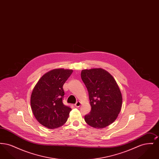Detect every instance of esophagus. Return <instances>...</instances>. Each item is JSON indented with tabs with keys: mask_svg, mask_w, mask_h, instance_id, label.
Returning <instances> with one entry per match:
<instances>
[{
	"mask_svg": "<svg viewBox=\"0 0 159 159\" xmlns=\"http://www.w3.org/2000/svg\"><path fill=\"white\" fill-rule=\"evenodd\" d=\"M75 106L76 107H79L80 106H81V103L79 101H77L76 104H75Z\"/></svg>",
	"mask_w": 159,
	"mask_h": 159,
	"instance_id": "34e87169",
	"label": "esophagus"
}]
</instances>
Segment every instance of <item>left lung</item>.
Returning a JSON list of instances; mask_svg holds the SVG:
<instances>
[{
	"instance_id": "left-lung-1",
	"label": "left lung",
	"mask_w": 159,
	"mask_h": 159,
	"mask_svg": "<svg viewBox=\"0 0 159 159\" xmlns=\"http://www.w3.org/2000/svg\"><path fill=\"white\" fill-rule=\"evenodd\" d=\"M81 77L88 93L91 106L84 116L88 125L102 129L115 121L120 113L122 97L113 77L102 68L83 70Z\"/></svg>"
}]
</instances>
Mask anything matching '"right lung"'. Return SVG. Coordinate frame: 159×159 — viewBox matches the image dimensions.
Segmentation results:
<instances>
[{
	"label": "right lung",
	"mask_w": 159,
	"mask_h": 159,
	"mask_svg": "<svg viewBox=\"0 0 159 159\" xmlns=\"http://www.w3.org/2000/svg\"><path fill=\"white\" fill-rule=\"evenodd\" d=\"M72 70L53 69L42 76L31 95L33 114L41 125L49 129L62 126L68 119L71 108L63 104V85Z\"/></svg>",
	"instance_id": "1"
}]
</instances>
